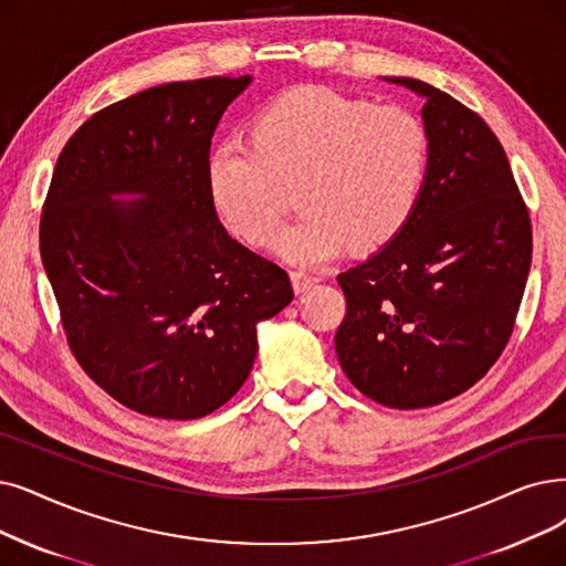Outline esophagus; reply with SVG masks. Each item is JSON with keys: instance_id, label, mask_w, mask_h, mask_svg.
I'll return each instance as SVG.
<instances>
[{"instance_id": "esophagus-1", "label": "esophagus", "mask_w": 566, "mask_h": 566, "mask_svg": "<svg viewBox=\"0 0 566 566\" xmlns=\"http://www.w3.org/2000/svg\"><path fill=\"white\" fill-rule=\"evenodd\" d=\"M290 279H292V285H295V292H306L311 285H315V283L321 281V276L308 274V271H304V269L290 271Z\"/></svg>"}]
</instances>
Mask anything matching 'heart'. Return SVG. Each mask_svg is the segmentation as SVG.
Listing matches in <instances>:
<instances>
[{
    "mask_svg": "<svg viewBox=\"0 0 566 566\" xmlns=\"http://www.w3.org/2000/svg\"><path fill=\"white\" fill-rule=\"evenodd\" d=\"M429 171V134L413 111L302 85L271 99L253 142L224 139L207 178L220 220L251 245L281 222V186L297 184L302 213L276 239L295 264H321L353 243H390L418 209Z\"/></svg>",
    "mask_w": 566,
    "mask_h": 566,
    "instance_id": "1",
    "label": "heart"
}]
</instances>
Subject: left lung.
I'll use <instances>...</instances> for the list:
<instances>
[{
	"instance_id": "left-lung-1",
	"label": "left lung",
	"mask_w": 566,
	"mask_h": 566,
	"mask_svg": "<svg viewBox=\"0 0 566 566\" xmlns=\"http://www.w3.org/2000/svg\"><path fill=\"white\" fill-rule=\"evenodd\" d=\"M424 97L429 171L413 218L380 253L336 281L334 334L353 386L390 409L467 392L506 348L532 264V220L488 123L439 87Z\"/></svg>"
}]
</instances>
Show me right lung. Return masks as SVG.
<instances>
[{"label":"right lung","instance_id":"add662e5","mask_svg":"<svg viewBox=\"0 0 566 566\" xmlns=\"http://www.w3.org/2000/svg\"><path fill=\"white\" fill-rule=\"evenodd\" d=\"M251 76L155 85L90 116L43 201L41 262L74 357L127 409L195 420L251 374L287 271L234 241L209 195L211 137ZM134 191L142 202H116Z\"/></svg>","mask_w":566,"mask_h":566}]
</instances>
